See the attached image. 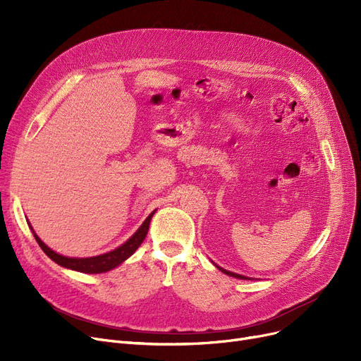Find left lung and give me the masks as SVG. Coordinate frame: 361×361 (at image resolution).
I'll return each instance as SVG.
<instances>
[{
  "instance_id": "left-lung-1",
  "label": "left lung",
  "mask_w": 361,
  "mask_h": 361,
  "mask_svg": "<svg viewBox=\"0 0 361 361\" xmlns=\"http://www.w3.org/2000/svg\"><path fill=\"white\" fill-rule=\"evenodd\" d=\"M215 267L221 271V272H224L225 275H228V276H233V278H238V279H250L249 276H244V275H240V274H235V272H231V271H226V269H224V268H221V267H218L216 263H214Z\"/></svg>"
}]
</instances>
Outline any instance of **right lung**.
<instances>
[{
    "mask_svg": "<svg viewBox=\"0 0 361 361\" xmlns=\"http://www.w3.org/2000/svg\"><path fill=\"white\" fill-rule=\"evenodd\" d=\"M157 212V209L152 212L145 221L143 224L139 226V230L133 234L126 243H123L121 245H118L117 249H114L111 252H106L104 255H98V256H92V257H68V256H63L60 253L54 252L52 249H49L48 245L36 235V233L33 231L30 222L29 226L30 230L33 233V237L35 240L37 241V244L41 245V249L44 250V253L52 259L55 263H59L60 267L63 268H67V269H71V271H78V272H83V274H104V272H108L114 268L120 267V264L127 260L133 253H135L139 245L143 243V240L146 238V234H147V230H149V224H150V219L152 216H154V214Z\"/></svg>",
    "mask_w": 361,
    "mask_h": 361,
    "instance_id": "add662e5",
    "label": "right lung"
}]
</instances>
